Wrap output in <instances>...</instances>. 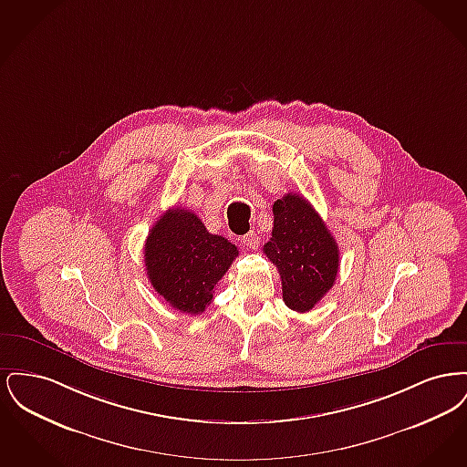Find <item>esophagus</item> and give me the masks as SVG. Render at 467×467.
I'll return each mask as SVG.
<instances>
[{
  "label": "esophagus",
  "mask_w": 467,
  "mask_h": 467,
  "mask_svg": "<svg viewBox=\"0 0 467 467\" xmlns=\"http://www.w3.org/2000/svg\"><path fill=\"white\" fill-rule=\"evenodd\" d=\"M244 244L246 248H257L259 246V236L255 231H250L244 236Z\"/></svg>",
  "instance_id": "obj_1"
}]
</instances>
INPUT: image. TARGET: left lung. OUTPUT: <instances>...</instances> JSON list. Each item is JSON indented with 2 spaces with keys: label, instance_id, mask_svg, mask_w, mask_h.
Segmentation results:
<instances>
[{
  "label": "left lung",
  "instance_id": "left-lung-1",
  "mask_svg": "<svg viewBox=\"0 0 467 467\" xmlns=\"http://www.w3.org/2000/svg\"><path fill=\"white\" fill-rule=\"evenodd\" d=\"M273 233L265 244L278 267L282 296L290 310L310 311L334 285L339 250L327 225L308 201L285 194L273 204Z\"/></svg>",
  "mask_w": 467,
  "mask_h": 467
}]
</instances>
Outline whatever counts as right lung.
I'll return each instance as SVG.
<instances>
[{
  "label": "right lung",
  "mask_w": 467,
  "mask_h": 467,
  "mask_svg": "<svg viewBox=\"0 0 467 467\" xmlns=\"http://www.w3.org/2000/svg\"><path fill=\"white\" fill-rule=\"evenodd\" d=\"M238 248L206 231L194 212L170 208L145 242L147 276L161 297L182 313L206 310Z\"/></svg>",
  "instance_id": "add662e5"
}]
</instances>
